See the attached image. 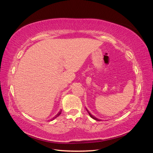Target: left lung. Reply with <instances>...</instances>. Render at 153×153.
Here are the masks:
<instances>
[{"label":"left lung","instance_id":"left-lung-1","mask_svg":"<svg viewBox=\"0 0 153 153\" xmlns=\"http://www.w3.org/2000/svg\"><path fill=\"white\" fill-rule=\"evenodd\" d=\"M86 110H87V112H88V114H89V115H90V116L92 118V119H94V120H96V121H100V119H98V118H96V117H95L94 116H93V115H91V114H90V112H89V110H88L87 108H86Z\"/></svg>","mask_w":153,"mask_h":153}]
</instances>
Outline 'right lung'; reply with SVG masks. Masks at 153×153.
Returning <instances> with one entry per match:
<instances>
[{
	"instance_id": "1",
	"label": "right lung",
	"mask_w": 153,
	"mask_h": 153,
	"mask_svg": "<svg viewBox=\"0 0 153 153\" xmlns=\"http://www.w3.org/2000/svg\"><path fill=\"white\" fill-rule=\"evenodd\" d=\"M61 111H62V110H61V111H59V112H58V114H57V115H55V117H53L52 119H51V120H52H52H53L54 119H55L56 117H57L59 116V115L61 114Z\"/></svg>"
}]
</instances>
